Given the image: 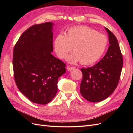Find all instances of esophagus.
<instances>
[{
  "instance_id": "34e87169",
  "label": "esophagus",
  "mask_w": 133,
  "mask_h": 133,
  "mask_svg": "<svg viewBox=\"0 0 133 133\" xmlns=\"http://www.w3.org/2000/svg\"><path fill=\"white\" fill-rule=\"evenodd\" d=\"M75 67H73V66H68L67 67H66V69H67V70H68V71H71V70H73V69H75Z\"/></svg>"
}]
</instances>
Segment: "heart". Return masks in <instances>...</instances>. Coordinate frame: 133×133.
Returning a JSON list of instances; mask_svg holds the SVG:
<instances>
[{"instance_id":"1","label":"heart","mask_w":133,"mask_h":133,"mask_svg":"<svg viewBox=\"0 0 133 133\" xmlns=\"http://www.w3.org/2000/svg\"><path fill=\"white\" fill-rule=\"evenodd\" d=\"M108 40L105 35L87 26H79L68 29L65 35L58 34L54 39L56 54L61 59L68 58V62L80 61L83 65H91L96 62L105 52Z\"/></svg>"}]
</instances>
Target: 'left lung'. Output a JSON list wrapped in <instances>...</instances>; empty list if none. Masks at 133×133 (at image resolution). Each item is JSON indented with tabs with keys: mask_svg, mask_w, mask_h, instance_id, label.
Returning <instances> with one entry per match:
<instances>
[{
	"mask_svg": "<svg viewBox=\"0 0 133 133\" xmlns=\"http://www.w3.org/2000/svg\"><path fill=\"white\" fill-rule=\"evenodd\" d=\"M110 45L105 56L92 67L82 68L83 79L80 91L90 102H99L109 97L117 87L122 70L123 60L118 40L105 28Z\"/></svg>",
	"mask_w": 133,
	"mask_h": 133,
	"instance_id": "left-lung-1",
	"label": "left lung"
}]
</instances>
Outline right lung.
Instances as JSON below:
<instances>
[{"mask_svg":"<svg viewBox=\"0 0 133 133\" xmlns=\"http://www.w3.org/2000/svg\"><path fill=\"white\" fill-rule=\"evenodd\" d=\"M51 22L35 24L25 30L14 46L13 66L19 90L34 103H49L57 94L58 79L65 64L51 54Z\"/></svg>","mask_w":133,"mask_h":133,"instance_id":"obj_1","label":"right lung"}]
</instances>
